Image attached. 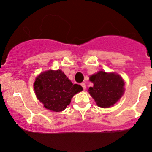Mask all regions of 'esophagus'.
I'll return each instance as SVG.
<instances>
[{"label": "esophagus", "instance_id": "34e87169", "mask_svg": "<svg viewBox=\"0 0 152 152\" xmlns=\"http://www.w3.org/2000/svg\"><path fill=\"white\" fill-rule=\"evenodd\" d=\"M81 86H82V87H83V89H84V90L86 89V83H81Z\"/></svg>", "mask_w": 152, "mask_h": 152}]
</instances>
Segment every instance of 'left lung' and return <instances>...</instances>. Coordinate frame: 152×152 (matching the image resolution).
Instances as JSON below:
<instances>
[{
  "mask_svg": "<svg viewBox=\"0 0 152 152\" xmlns=\"http://www.w3.org/2000/svg\"><path fill=\"white\" fill-rule=\"evenodd\" d=\"M94 86L88 88L97 105L102 108L113 106L124 95V81L120 75L99 71L90 76Z\"/></svg>",
  "mask_w": 152,
  "mask_h": 152,
  "instance_id": "left-lung-1",
  "label": "left lung"
}]
</instances>
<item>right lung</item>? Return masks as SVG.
<instances>
[{"label": "right lung", "mask_w": 152, "mask_h": 152, "mask_svg": "<svg viewBox=\"0 0 152 152\" xmlns=\"http://www.w3.org/2000/svg\"><path fill=\"white\" fill-rule=\"evenodd\" d=\"M34 90L37 98L45 108L60 112L70 104L73 95L83 91V87L73 84L61 69H50L37 76Z\"/></svg>", "instance_id": "1"}]
</instances>
